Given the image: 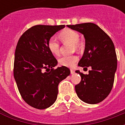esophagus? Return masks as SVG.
Returning <instances> with one entry per match:
<instances>
[{
    "instance_id": "obj_1",
    "label": "esophagus",
    "mask_w": 125,
    "mask_h": 125,
    "mask_svg": "<svg viewBox=\"0 0 125 125\" xmlns=\"http://www.w3.org/2000/svg\"><path fill=\"white\" fill-rule=\"evenodd\" d=\"M71 73L72 74L74 73V71L73 69H71Z\"/></svg>"
}]
</instances>
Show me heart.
I'll use <instances>...</instances> for the list:
<instances>
[{
  "instance_id": "1",
  "label": "heart",
  "mask_w": 125,
  "mask_h": 125,
  "mask_svg": "<svg viewBox=\"0 0 125 125\" xmlns=\"http://www.w3.org/2000/svg\"><path fill=\"white\" fill-rule=\"evenodd\" d=\"M59 36L63 42H69L73 44L74 49H79L80 44L79 43L80 35L75 31L72 29H65L59 34ZM48 49L52 54L58 55L60 53V45L58 41L54 38H51L47 44ZM78 61V56L76 55L64 56L59 59L60 65L67 67H71L74 65Z\"/></svg>"
}]
</instances>
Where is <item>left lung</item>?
I'll list each match as a JSON object with an SVG mask.
<instances>
[{
	"label": "left lung",
	"instance_id": "left-lung-1",
	"mask_svg": "<svg viewBox=\"0 0 125 125\" xmlns=\"http://www.w3.org/2000/svg\"><path fill=\"white\" fill-rule=\"evenodd\" d=\"M70 29L83 34L85 49L78 65L87 69L89 74L76 71L81 76L80 83L75 86L79 99L88 104L101 103L108 96L113 88L117 68V59L111 38L96 24L86 22L67 25ZM86 66V67L85 66Z\"/></svg>",
	"mask_w": 125,
	"mask_h": 125
}]
</instances>
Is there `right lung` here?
I'll list each match as a JSON object with an SVG mask.
<instances>
[{
    "label": "right lung",
    "instance_id": "obj_1",
    "mask_svg": "<svg viewBox=\"0 0 125 125\" xmlns=\"http://www.w3.org/2000/svg\"><path fill=\"white\" fill-rule=\"evenodd\" d=\"M64 27L34 26L24 32L16 45L14 79L23 100L35 109L52 105L57 98L59 84L71 73L66 66L54 69L58 62L47 46L49 39Z\"/></svg>",
    "mask_w": 125,
    "mask_h": 125
}]
</instances>
